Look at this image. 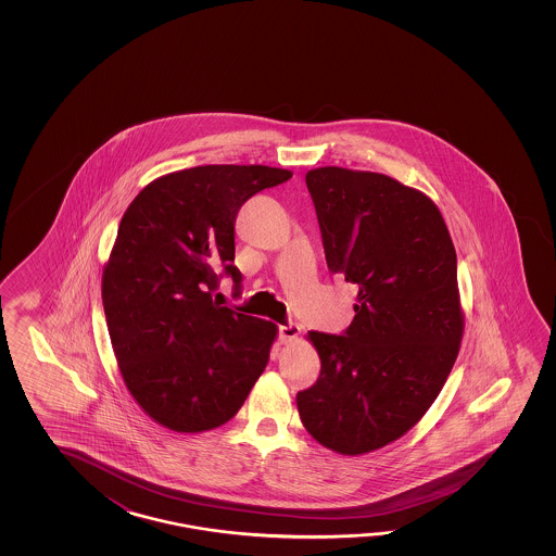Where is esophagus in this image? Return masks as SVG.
<instances>
[{
    "label": "esophagus",
    "mask_w": 556,
    "mask_h": 556,
    "mask_svg": "<svg viewBox=\"0 0 556 556\" xmlns=\"http://www.w3.org/2000/svg\"><path fill=\"white\" fill-rule=\"evenodd\" d=\"M278 336H280V342L282 343L294 342V340H298V336H300V326L294 324V321H290L288 326H280Z\"/></svg>",
    "instance_id": "1"
}]
</instances>
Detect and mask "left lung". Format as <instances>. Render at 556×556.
<instances>
[{
    "instance_id": "obj_1",
    "label": "left lung",
    "mask_w": 556,
    "mask_h": 556,
    "mask_svg": "<svg viewBox=\"0 0 556 556\" xmlns=\"http://www.w3.org/2000/svg\"><path fill=\"white\" fill-rule=\"evenodd\" d=\"M307 190L331 274L357 283L342 336L307 331L319 378L295 395L307 433L342 455L405 435L459 354L457 254L435 202L395 178L321 166Z\"/></svg>"
}]
</instances>
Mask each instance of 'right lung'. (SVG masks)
Wrapping results in <instances>:
<instances>
[{
    "label": "right lung",
    "mask_w": 556,
    "mask_h": 556,
    "mask_svg": "<svg viewBox=\"0 0 556 556\" xmlns=\"http://www.w3.org/2000/svg\"><path fill=\"white\" fill-rule=\"evenodd\" d=\"M290 177L264 165L185 168L147 185L121 218L101 286L106 328L127 390L166 429L225 426L268 364L276 324L213 295L223 276L242 282L240 206Z\"/></svg>",
    "instance_id": "right-lung-1"
}]
</instances>
